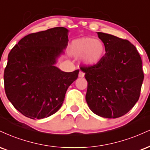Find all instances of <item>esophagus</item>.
I'll return each instance as SVG.
<instances>
[{
  "mask_svg": "<svg viewBox=\"0 0 150 150\" xmlns=\"http://www.w3.org/2000/svg\"><path fill=\"white\" fill-rule=\"evenodd\" d=\"M78 76H79V77H84V73L82 71H80Z\"/></svg>",
  "mask_w": 150,
  "mask_h": 150,
  "instance_id": "1",
  "label": "esophagus"
}]
</instances>
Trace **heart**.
<instances>
[{"label": "heart", "mask_w": 150, "mask_h": 150, "mask_svg": "<svg viewBox=\"0 0 150 150\" xmlns=\"http://www.w3.org/2000/svg\"><path fill=\"white\" fill-rule=\"evenodd\" d=\"M104 42L99 39L83 37L74 40L70 43V52L72 55L80 57L86 66H93L101 62L105 54Z\"/></svg>", "instance_id": "1"}]
</instances>
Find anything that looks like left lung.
Returning <instances> with one entry per match:
<instances>
[{
	"instance_id": "1",
	"label": "left lung",
	"mask_w": 150,
	"mask_h": 150,
	"mask_svg": "<svg viewBox=\"0 0 150 150\" xmlns=\"http://www.w3.org/2000/svg\"><path fill=\"white\" fill-rule=\"evenodd\" d=\"M97 33L106 53L98 64L80 68L88 82L86 100L94 114L118 118L127 114L140 97L144 79L142 60L129 40Z\"/></svg>"
}]
</instances>
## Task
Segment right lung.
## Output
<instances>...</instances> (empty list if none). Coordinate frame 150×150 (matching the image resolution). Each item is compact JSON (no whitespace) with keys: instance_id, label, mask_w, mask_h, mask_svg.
<instances>
[{"instance_id":"1","label":"right lung","mask_w":150,"mask_h":150,"mask_svg":"<svg viewBox=\"0 0 150 150\" xmlns=\"http://www.w3.org/2000/svg\"><path fill=\"white\" fill-rule=\"evenodd\" d=\"M68 30L56 27L23 37L9 53L4 71L8 100L30 119L46 118L60 109L79 70L70 73L55 66L68 46Z\"/></svg>"}]
</instances>
